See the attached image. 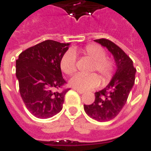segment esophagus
<instances>
[{"mask_svg":"<svg viewBox=\"0 0 151 151\" xmlns=\"http://www.w3.org/2000/svg\"><path fill=\"white\" fill-rule=\"evenodd\" d=\"M74 90H75L77 92H78L79 94H84V91H82V90H79V89H76V88H74Z\"/></svg>","mask_w":151,"mask_h":151,"instance_id":"1","label":"esophagus"}]
</instances>
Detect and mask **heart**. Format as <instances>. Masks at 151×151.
<instances>
[{"mask_svg":"<svg viewBox=\"0 0 151 151\" xmlns=\"http://www.w3.org/2000/svg\"><path fill=\"white\" fill-rule=\"evenodd\" d=\"M77 49L68 50L64 53L60 59V66L63 73L66 75H72L77 70L76 68V56ZM83 55L93 60L91 72H98L100 74L103 83H108L114 75L115 64L111 58L106 56L105 50L97 44H87L82 50ZM100 83V78L96 73L91 74H76L69 81L73 87L79 90H91L97 87Z\"/></svg>","mask_w":151,"mask_h":151,"instance_id":"1","label":"heart"}]
</instances>
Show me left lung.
<instances>
[{"label": "left lung", "instance_id": "1", "mask_svg": "<svg viewBox=\"0 0 151 151\" xmlns=\"http://www.w3.org/2000/svg\"><path fill=\"white\" fill-rule=\"evenodd\" d=\"M95 41L108 48L113 55L116 65V72L109 84L104 89L95 92L93 104L84 105V110L89 116L104 122L114 119L126 104L135 82L136 69L129 56L111 40L99 39Z\"/></svg>", "mask_w": 151, "mask_h": 151}]
</instances>
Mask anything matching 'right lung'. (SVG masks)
I'll return each mask as SVG.
<instances>
[{
	"mask_svg": "<svg viewBox=\"0 0 151 151\" xmlns=\"http://www.w3.org/2000/svg\"><path fill=\"white\" fill-rule=\"evenodd\" d=\"M69 43L45 40L20 53L16 60V77L24 104L33 116L47 119L59 113L65 96L70 88L60 66V59Z\"/></svg>",
	"mask_w": 151,
	"mask_h": 151,
	"instance_id": "1",
	"label": "right lung"
}]
</instances>
